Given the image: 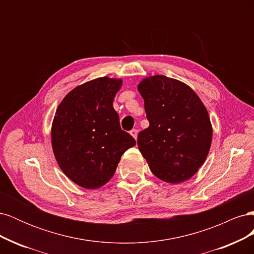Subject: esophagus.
<instances>
[{
    "label": "esophagus",
    "mask_w": 254,
    "mask_h": 254,
    "mask_svg": "<svg viewBox=\"0 0 254 254\" xmlns=\"http://www.w3.org/2000/svg\"><path fill=\"white\" fill-rule=\"evenodd\" d=\"M130 134H131L134 139H136V136H137V130L136 129H132L131 131H130Z\"/></svg>",
    "instance_id": "1"
}]
</instances>
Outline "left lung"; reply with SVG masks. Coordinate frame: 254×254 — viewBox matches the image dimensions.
<instances>
[{"label": "left lung", "instance_id": "1", "mask_svg": "<svg viewBox=\"0 0 254 254\" xmlns=\"http://www.w3.org/2000/svg\"><path fill=\"white\" fill-rule=\"evenodd\" d=\"M149 122L137 134V146L159 179L178 183L195 175L212 142L209 114L186 83L163 75L139 84Z\"/></svg>", "mask_w": 254, "mask_h": 254}]
</instances>
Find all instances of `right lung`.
<instances>
[{
  "mask_svg": "<svg viewBox=\"0 0 254 254\" xmlns=\"http://www.w3.org/2000/svg\"><path fill=\"white\" fill-rule=\"evenodd\" d=\"M121 79L101 77L75 88L59 105L52 126L54 155L63 172L84 189L108 182L135 140L120 125L113 99Z\"/></svg>",
  "mask_w": 254,
  "mask_h": 254,
  "instance_id": "add662e5",
  "label": "right lung"
}]
</instances>
